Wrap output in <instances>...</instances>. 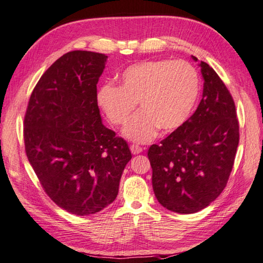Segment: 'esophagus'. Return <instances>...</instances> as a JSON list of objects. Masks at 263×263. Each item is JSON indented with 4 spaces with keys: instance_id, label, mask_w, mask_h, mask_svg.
I'll return each mask as SVG.
<instances>
[{
    "instance_id": "1",
    "label": "esophagus",
    "mask_w": 263,
    "mask_h": 263,
    "mask_svg": "<svg viewBox=\"0 0 263 263\" xmlns=\"http://www.w3.org/2000/svg\"><path fill=\"white\" fill-rule=\"evenodd\" d=\"M130 151H132L133 155H139V154L142 153V151H143V149H142L141 146L137 145V144H132L130 145Z\"/></svg>"
}]
</instances>
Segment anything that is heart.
Returning <instances> with one entry per match:
<instances>
[{"label":"heart","instance_id":"heart-1","mask_svg":"<svg viewBox=\"0 0 263 263\" xmlns=\"http://www.w3.org/2000/svg\"><path fill=\"white\" fill-rule=\"evenodd\" d=\"M119 86L106 83L97 91V103L110 123L123 124L140 104L141 110L123 128L128 140L145 143L159 128H180L194 110L200 93V77L182 60H157L124 69Z\"/></svg>","mask_w":263,"mask_h":263}]
</instances>
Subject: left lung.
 Segmentation results:
<instances>
[{
	"instance_id": "left-lung-1",
	"label": "left lung",
	"mask_w": 263,
	"mask_h": 263,
	"mask_svg": "<svg viewBox=\"0 0 263 263\" xmlns=\"http://www.w3.org/2000/svg\"><path fill=\"white\" fill-rule=\"evenodd\" d=\"M199 66L203 93L194 114L148 151L155 195L164 208L178 214L197 213L217 199L228 183L239 143L231 93L208 63Z\"/></svg>"
}]
</instances>
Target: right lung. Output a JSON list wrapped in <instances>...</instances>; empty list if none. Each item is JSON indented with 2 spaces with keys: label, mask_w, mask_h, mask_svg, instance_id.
Instances as JSON below:
<instances>
[{
  "label": "right lung",
  "mask_w": 263,
  "mask_h": 263,
  "mask_svg": "<svg viewBox=\"0 0 263 263\" xmlns=\"http://www.w3.org/2000/svg\"><path fill=\"white\" fill-rule=\"evenodd\" d=\"M105 54L72 50L36 83L24 118L27 159L50 199L68 213L87 216L115 200L132 153L106 128L97 103Z\"/></svg>",
  "instance_id": "1"
}]
</instances>
